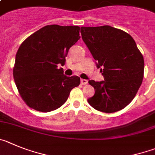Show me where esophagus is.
Listing matches in <instances>:
<instances>
[{"label": "esophagus", "mask_w": 155, "mask_h": 155, "mask_svg": "<svg viewBox=\"0 0 155 155\" xmlns=\"http://www.w3.org/2000/svg\"><path fill=\"white\" fill-rule=\"evenodd\" d=\"M81 83L82 84H87V81L85 80V79H81Z\"/></svg>", "instance_id": "esophagus-1"}]
</instances>
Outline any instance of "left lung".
Returning <instances> with one entry per match:
<instances>
[{
  "mask_svg": "<svg viewBox=\"0 0 155 155\" xmlns=\"http://www.w3.org/2000/svg\"><path fill=\"white\" fill-rule=\"evenodd\" d=\"M81 38L104 80L89 81L95 93L87 99L99 111L124 108L135 97L144 78V58L129 34L113 27H81Z\"/></svg>",
  "mask_w": 155,
  "mask_h": 155,
  "instance_id": "8db88e82",
  "label": "left lung"
}]
</instances>
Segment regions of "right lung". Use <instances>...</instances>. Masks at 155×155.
I'll list each match as a JSON object with an SVG mask.
<instances>
[{"label":"right lung","mask_w":155,"mask_h":155,"mask_svg":"<svg viewBox=\"0 0 155 155\" xmlns=\"http://www.w3.org/2000/svg\"><path fill=\"white\" fill-rule=\"evenodd\" d=\"M79 31L78 26L47 25L19 47L13 75L20 95L30 107L42 112L56 110L80 84L79 77H67L59 68L80 38Z\"/></svg>","instance_id":"1"}]
</instances>
